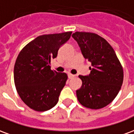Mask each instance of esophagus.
Segmentation results:
<instances>
[{
    "label": "esophagus",
    "mask_w": 134,
    "mask_h": 134,
    "mask_svg": "<svg viewBox=\"0 0 134 134\" xmlns=\"http://www.w3.org/2000/svg\"><path fill=\"white\" fill-rule=\"evenodd\" d=\"M75 77V75H74L71 74V73H68V77H69V79H72Z\"/></svg>",
    "instance_id": "esophagus-1"
}]
</instances>
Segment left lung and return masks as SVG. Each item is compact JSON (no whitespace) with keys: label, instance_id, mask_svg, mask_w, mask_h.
Masks as SVG:
<instances>
[{"label":"left lung","instance_id":"1","mask_svg":"<svg viewBox=\"0 0 134 134\" xmlns=\"http://www.w3.org/2000/svg\"><path fill=\"white\" fill-rule=\"evenodd\" d=\"M85 59L92 64L89 75H79L81 87L76 91L82 105L100 109L112 102L121 90L124 70L115 51L100 36L77 31L72 34Z\"/></svg>","mask_w":134,"mask_h":134}]
</instances>
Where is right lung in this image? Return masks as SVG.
I'll return each mask as SVG.
<instances>
[{
    "label": "right lung",
    "instance_id": "obj_1",
    "mask_svg": "<svg viewBox=\"0 0 134 134\" xmlns=\"http://www.w3.org/2000/svg\"><path fill=\"white\" fill-rule=\"evenodd\" d=\"M72 31L38 36L25 46L14 65V83L23 102L34 110L42 112L57 103L67 80L64 72L51 70V59L70 38Z\"/></svg>",
    "mask_w": 134,
    "mask_h": 134
}]
</instances>
